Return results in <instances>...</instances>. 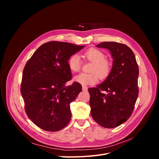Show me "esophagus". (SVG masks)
Segmentation results:
<instances>
[{
    "instance_id": "esophagus-1",
    "label": "esophagus",
    "mask_w": 159,
    "mask_h": 159,
    "mask_svg": "<svg viewBox=\"0 0 159 159\" xmlns=\"http://www.w3.org/2000/svg\"><path fill=\"white\" fill-rule=\"evenodd\" d=\"M82 89H83L84 91L88 90V87H87V86H85V85H82Z\"/></svg>"
}]
</instances>
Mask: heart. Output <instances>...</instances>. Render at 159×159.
Wrapping results in <instances>:
<instances>
[{
  "label": "heart",
  "mask_w": 159,
  "mask_h": 159,
  "mask_svg": "<svg viewBox=\"0 0 159 159\" xmlns=\"http://www.w3.org/2000/svg\"><path fill=\"white\" fill-rule=\"evenodd\" d=\"M84 58L93 62L90 74L81 73L75 76L74 81L82 85H91L98 82L99 77L103 80L109 75L111 70L110 61L105 59L104 53L97 48H91L83 54ZM68 65L72 72H78L81 68V61L78 55H72L68 61Z\"/></svg>",
  "instance_id": "1"
}]
</instances>
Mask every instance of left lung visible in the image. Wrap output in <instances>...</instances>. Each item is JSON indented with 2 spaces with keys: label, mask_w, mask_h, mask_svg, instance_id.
Masks as SVG:
<instances>
[{
  "label": "left lung",
  "mask_w": 159,
  "mask_h": 159,
  "mask_svg": "<svg viewBox=\"0 0 159 159\" xmlns=\"http://www.w3.org/2000/svg\"><path fill=\"white\" fill-rule=\"evenodd\" d=\"M98 48L108 49L113 59L109 75L96 88L88 89L91 114L105 128H114L131 116L139 94V67L133 52L121 43L103 42Z\"/></svg>",
  "instance_id": "obj_1"
}]
</instances>
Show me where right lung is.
I'll return each instance as SVG.
<instances>
[{"label":"right lung","mask_w":159,"mask_h":159,"mask_svg":"<svg viewBox=\"0 0 159 159\" xmlns=\"http://www.w3.org/2000/svg\"><path fill=\"white\" fill-rule=\"evenodd\" d=\"M84 46L51 41L40 46L23 70L20 92L25 111L36 125L57 131L70 122V104L82 90L80 84H65L71 80L68 59Z\"/></svg>","instance_id":"obj_1"}]
</instances>
